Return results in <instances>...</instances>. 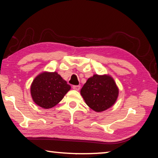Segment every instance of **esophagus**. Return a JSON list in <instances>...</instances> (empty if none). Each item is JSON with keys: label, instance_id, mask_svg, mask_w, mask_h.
I'll list each match as a JSON object with an SVG mask.
<instances>
[{"label": "esophagus", "instance_id": "obj_1", "mask_svg": "<svg viewBox=\"0 0 158 158\" xmlns=\"http://www.w3.org/2000/svg\"><path fill=\"white\" fill-rule=\"evenodd\" d=\"M73 88L75 90H79L80 89H81V86H80V85H73Z\"/></svg>", "mask_w": 158, "mask_h": 158}]
</instances>
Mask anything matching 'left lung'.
Returning <instances> with one entry per match:
<instances>
[{"mask_svg": "<svg viewBox=\"0 0 158 158\" xmlns=\"http://www.w3.org/2000/svg\"><path fill=\"white\" fill-rule=\"evenodd\" d=\"M86 104L96 112L113 106L118 96V88L109 75L95 74L89 77L81 90Z\"/></svg>", "mask_w": 158, "mask_h": 158, "instance_id": "obj_1", "label": "left lung"}]
</instances>
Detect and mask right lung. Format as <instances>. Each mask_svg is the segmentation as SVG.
Wrapping results in <instances>:
<instances>
[{"mask_svg": "<svg viewBox=\"0 0 158 158\" xmlns=\"http://www.w3.org/2000/svg\"><path fill=\"white\" fill-rule=\"evenodd\" d=\"M70 88V85L57 72L44 71L34 79L30 92L36 105L48 109L59 103Z\"/></svg>", "mask_w": 158, "mask_h": 158, "instance_id": "obj_1", "label": "right lung"}]
</instances>
